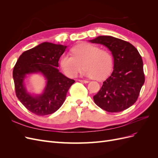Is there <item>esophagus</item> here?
<instances>
[{
  "mask_svg": "<svg viewBox=\"0 0 158 158\" xmlns=\"http://www.w3.org/2000/svg\"><path fill=\"white\" fill-rule=\"evenodd\" d=\"M78 81H79V82H83V83H85V84L89 82V81L85 80H78Z\"/></svg>",
  "mask_w": 158,
  "mask_h": 158,
  "instance_id": "34e87169",
  "label": "esophagus"
}]
</instances>
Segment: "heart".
<instances>
[{"mask_svg":"<svg viewBox=\"0 0 158 158\" xmlns=\"http://www.w3.org/2000/svg\"><path fill=\"white\" fill-rule=\"evenodd\" d=\"M72 55L63 54L60 59V68L64 73L74 78L84 68V75L94 79L103 80L110 74L113 60L110 52L100 49L89 43H80L70 49Z\"/></svg>","mask_w":158,"mask_h":158,"instance_id":"b5f03b06","label":"heart"}]
</instances>
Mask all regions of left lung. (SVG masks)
I'll use <instances>...</instances> for the list:
<instances>
[{"mask_svg": "<svg viewBox=\"0 0 158 158\" xmlns=\"http://www.w3.org/2000/svg\"><path fill=\"white\" fill-rule=\"evenodd\" d=\"M89 41L106 46L114 59L113 73L103 82L94 101L107 112L123 111L136 102L144 83L142 57L130 43L112 36H99Z\"/></svg>", "mask_w": 158, "mask_h": 158, "instance_id": "obj_1", "label": "left lung"}]
</instances>
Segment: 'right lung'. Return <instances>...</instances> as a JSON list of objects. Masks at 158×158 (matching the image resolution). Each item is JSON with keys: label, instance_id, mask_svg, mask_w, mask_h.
<instances>
[{"label": "right lung", "instance_id": "right-lung-1", "mask_svg": "<svg viewBox=\"0 0 158 158\" xmlns=\"http://www.w3.org/2000/svg\"><path fill=\"white\" fill-rule=\"evenodd\" d=\"M66 46L44 42L26 51L19 57L13 69L16 95L24 107L39 116L56 111L63 104L69 88L75 82L57 69L59 60ZM41 72L47 79L44 92L33 97L27 92L23 80L27 73Z\"/></svg>", "mask_w": 158, "mask_h": 158}]
</instances>
